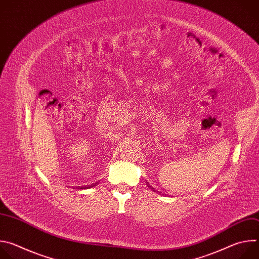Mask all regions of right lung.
<instances>
[{
    "label": "right lung",
    "instance_id": "right-lung-1",
    "mask_svg": "<svg viewBox=\"0 0 259 259\" xmlns=\"http://www.w3.org/2000/svg\"><path fill=\"white\" fill-rule=\"evenodd\" d=\"M90 188H91V187H90ZM83 189H84V188H83Z\"/></svg>",
    "mask_w": 259,
    "mask_h": 259
}]
</instances>
